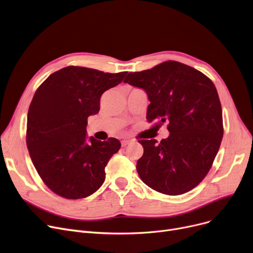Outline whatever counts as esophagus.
Returning <instances> with one entry per match:
<instances>
[{
  "mask_svg": "<svg viewBox=\"0 0 253 253\" xmlns=\"http://www.w3.org/2000/svg\"><path fill=\"white\" fill-rule=\"evenodd\" d=\"M130 142H131V141H130V140H127V139H125V140H123V141H122V146H123V147H126V145H128V144H129V143H130Z\"/></svg>",
  "mask_w": 253,
  "mask_h": 253,
  "instance_id": "1",
  "label": "esophagus"
}]
</instances>
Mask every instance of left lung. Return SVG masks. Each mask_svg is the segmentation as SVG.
Wrapping results in <instances>:
<instances>
[{"instance_id": "1", "label": "left lung", "mask_w": 253, "mask_h": 253, "mask_svg": "<svg viewBox=\"0 0 253 253\" xmlns=\"http://www.w3.org/2000/svg\"><path fill=\"white\" fill-rule=\"evenodd\" d=\"M124 82L147 93L149 123L169 124L167 139L139 141L144 148L137 162L142 181L170 196L195 188L208 174L223 136L221 104L213 82L175 61L128 73Z\"/></svg>"}]
</instances>
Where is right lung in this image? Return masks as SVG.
Listing matches in <instances>:
<instances>
[{
    "instance_id": "add662e5",
    "label": "right lung",
    "mask_w": 253,
    "mask_h": 253,
    "mask_svg": "<svg viewBox=\"0 0 253 253\" xmlns=\"http://www.w3.org/2000/svg\"><path fill=\"white\" fill-rule=\"evenodd\" d=\"M127 72L69 66L54 72L36 90L28 112L27 146L43 182L66 199L86 198L105 181V167L120 148L115 138L87 137V118L100 110L103 92Z\"/></svg>"
}]
</instances>
